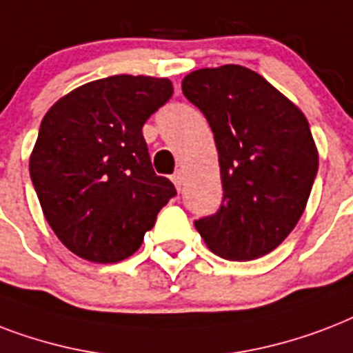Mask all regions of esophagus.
<instances>
[{
	"instance_id": "1",
	"label": "esophagus",
	"mask_w": 353,
	"mask_h": 353,
	"mask_svg": "<svg viewBox=\"0 0 353 353\" xmlns=\"http://www.w3.org/2000/svg\"><path fill=\"white\" fill-rule=\"evenodd\" d=\"M171 180H173V184L176 185V190H180V188H182V184H184V173H182L180 169H176L173 176H171Z\"/></svg>"
}]
</instances>
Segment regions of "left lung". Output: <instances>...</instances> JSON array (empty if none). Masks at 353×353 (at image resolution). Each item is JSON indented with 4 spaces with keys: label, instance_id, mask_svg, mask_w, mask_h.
<instances>
[{
    "label": "left lung",
    "instance_id": "8db88e82",
    "mask_svg": "<svg viewBox=\"0 0 353 353\" xmlns=\"http://www.w3.org/2000/svg\"><path fill=\"white\" fill-rule=\"evenodd\" d=\"M210 123L219 152L223 202L195 221L212 252L250 261L291 234L310 199L319 154L305 116L248 68H202L182 81Z\"/></svg>",
    "mask_w": 353,
    "mask_h": 353
}]
</instances>
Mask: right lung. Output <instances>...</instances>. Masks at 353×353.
Returning a JSON list of instances; mask_svg holds the SVG:
<instances>
[{
    "label": "right lung",
    "instance_id": "add662e5",
    "mask_svg": "<svg viewBox=\"0 0 353 353\" xmlns=\"http://www.w3.org/2000/svg\"><path fill=\"white\" fill-rule=\"evenodd\" d=\"M171 95L169 79L114 75L73 90L43 116L29 173L49 226L79 258L132 256L176 195L154 173L141 132Z\"/></svg>",
    "mask_w": 353,
    "mask_h": 353
}]
</instances>
